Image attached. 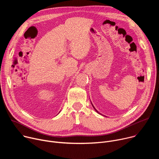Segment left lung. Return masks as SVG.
<instances>
[{
    "instance_id": "obj_1",
    "label": "left lung",
    "mask_w": 159,
    "mask_h": 159,
    "mask_svg": "<svg viewBox=\"0 0 159 159\" xmlns=\"http://www.w3.org/2000/svg\"><path fill=\"white\" fill-rule=\"evenodd\" d=\"M91 104H92V102H91ZM92 105H93V104H92ZM93 107H94V109H95V110H96V112H98V113H99V112H98V111H97V110H96V109H95V107H94V106H93Z\"/></svg>"
}]
</instances>
